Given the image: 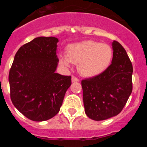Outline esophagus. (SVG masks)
Instances as JSON below:
<instances>
[{
  "mask_svg": "<svg viewBox=\"0 0 147 147\" xmlns=\"http://www.w3.org/2000/svg\"><path fill=\"white\" fill-rule=\"evenodd\" d=\"M71 81H72V82H80V80L78 78H76V76H72L71 77Z\"/></svg>",
  "mask_w": 147,
  "mask_h": 147,
  "instance_id": "1",
  "label": "esophagus"
}]
</instances>
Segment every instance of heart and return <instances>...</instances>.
I'll list each match as a JSON object with an SVG mask.
<instances>
[{
  "label": "heart",
  "mask_w": 147,
  "mask_h": 147,
  "mask_svg": "<svg viewBox=\"0 0 147 147\" xmlns=\"http://www.w3.org/2000/svg\"><path fill=\"white\" fill-rule=\"evenodd\" d=\"M113 51L110 45L93 40L68 45L67 54H61V65L68 68L72 62L78 63V71L86 77L97 76L107 69L112 62Z\"/></svg>",
  "instance_id": "obj_1"
}]
</instances>
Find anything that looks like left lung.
Segmentation results:
<instances>
[{"instance_id":"8db88e82","label":"left lung","mask_w":147,"mask_h":147,"mask_svg":"<svg viewBox=\"0 0 147 147\" xmlns=\"http://www.w3.org/2000/svg\"><path fill=\"white\" fill-rule=\"evenodd\" d=\"M112 63L103 73L82 81L85 112L90 119L102 121L120 113L132 90V65L125 49L112 42Z\"/></svg>"}]
</instances>
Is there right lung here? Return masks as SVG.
<instances>
[{
  "label": "right lung",
  "mask_w": 147,
  "mask_h": 147,
  "mask_svg": "<svg viewBox=\"0 0 147 147\" xmlns=\"http://www.w3.org/2000/svg\"><path fill=\"white\" fill-rule=\"evenodd\" d=\"M57 37H38L16 53L9 71L10 97L23 115L43 121L59 113L71 76L56 73L59 59Z\"/></svg>",
  "instance_id": "add662e5"
}]
</instances>
